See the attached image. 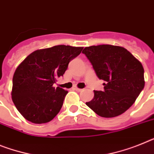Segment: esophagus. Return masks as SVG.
I'll list each match as a JSON object with an SVG mask.
<instances>
[{
    "label": "esophagus",
    "instance_id": "1",
    "mask_svg": "<svg viewBox=\"0 0 154 154\" xmlns=\"http://www.w3.org/2000/svg\"><path fill=\"white\" fill-rule=\"evenodd\" d=\"M74 89L76 90V91H78V92H82V90H83L82 89H79V88H77V87H75Z\"/></svg>",
    "mask_w": 154,
    "mask_h": 154
}]
</instances>
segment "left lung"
<instances>
[{"instance_id":"1","label":"left lung","mask_w":154,"mask_h":154,"mask_svg":"<svg viewBox=\"0 0 154 154\" xmlns=\"http://www.w3.org/2000/svg\"><path fill=\"white\" fill-rule=\"evenodd\" d=\"M82 53L93 65L97 77L103 79V91L94 90V97L86 104L103 118L125 112L144 88V69L125 48L103 45L85 47Z\"/></svg>"}]
</instances>
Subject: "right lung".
<instances>
[{
  "instance_id": "right-lung-1",
  "label": "right lung",
  "mask_w": 154,
  "mask_h": 154,
  "mask_svg": "<svg viewBox=\"0 0 154 154\" xmlns=\"http://www.w3.org/2000/svg\"><path fill=\"white\" fill-rule=\"evenodd\" d=\"M82 49L58 45L37 50L18 65L13 76L11 98L26 120L47 123L58 114L68 91L53 85Z\"/></svg>"
}]
</instances>
